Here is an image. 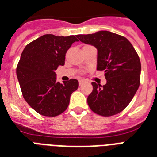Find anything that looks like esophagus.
I'll return each mask as SVG.
<instances>
[{
    "label": "esophagus",
    "mask_w": 157,
    "mask_h": 157,
    "mask_svg": "<svg viewBox=\"0 0 157 157\" xmlns=\"http://www.w3.org/2000/svg\"><path fill=\"white\" fill-rule=\"evenodd\" d=\"M78 82H79V85L81 86V85H82V84L85 82V81H84L83 79H79V80H78Z\"/></svg>",
    "instance_id": "34e87169"
}]
</instances>
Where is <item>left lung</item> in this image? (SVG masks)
I'll return each mask as SVG.
<instances>
[{
	"label": "left lung",
	"mask_w": 157,
	"mask_h": 157,
	"mask_svg": "<svg viewBox=\"0 0 157 157\" xmlns=\"http://www.w3.org/2000/svg\"><path fill=\"white\" fill-rule=\"evenodd\" d=\"M80 41L98 50L97 70L104 71L107 83L93 82V90L87 97L91 111L102 116H111L126 108L140 81L141 64L133 46L126 37L109 31L79 34Z\"/></svg>",
	"instance_id": "obj_1"
}]
</instances>
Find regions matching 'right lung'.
Listing matches in <instances>:
<instances>
[{
    "instance_id": "obj_1",
    "label": "right lung",
    "mask_w": 157,
    "mask_h": 157,
    "mask_svg": "<svg viewBox=\"0 0 157 157\" xmlns=\"http://www.w3.org/2000/svg\"><path fill=\"white\" fill-rule=\"evenodd\" d=\"M75 36L45 34L29 43L21 53L17 76L23 97L37 113L54 117L64 112L71 94L78 87L77 79L60 83L55 71L65 64V56Z\"/></svg>"
}]
</instances>
